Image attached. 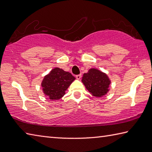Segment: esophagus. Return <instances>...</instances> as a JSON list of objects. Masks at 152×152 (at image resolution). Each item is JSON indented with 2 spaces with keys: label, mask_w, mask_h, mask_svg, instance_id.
Here are the masks:
<instances>
[{
  "label": "esophagus",
  "mask_w": 152,
  "mask_h": 152,
  "mask_svg": "<svg viewBox=\"0 0 152 152\" xmlns=\"http://www.w3.org/2000/svg\"><path fill=\"white\" fill-rule=\"evenodd\" d=\"M81 77H82V76H81V74H78V75H76V78L78 79V80H80V78H81Z\"/></svg>",
  "instance_id": "obj_1"
}]
</instances>
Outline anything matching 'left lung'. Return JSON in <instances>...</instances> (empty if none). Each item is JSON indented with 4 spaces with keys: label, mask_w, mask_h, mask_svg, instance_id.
<instances>
[{
    "label": "left lung",
    "mask_w": 152,
    "mask_h": 152,
    "mask_svg": "<svg viewBox=\"0 0 152 152\" xmlns=\"http://www.w3.org/2000/svg\"><path fill=\"white\" fill-rule=\"evenodd\" d=\"M86 88L96 97H101L109 91L111 81L107 74L96 69H90L84 73L82 80Z\"/></svg>",
    "instance_id": "1"
}]
</instances>
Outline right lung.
<instances>
[{"mask_svg":"<svg viewBox=\"0 0 152 152\" xmlns=\"http://www.w3.org/2000/svg\"><path fill=\"white\" fill-rule=\"evenodd\" d=\"M75 79L70 72L56 67L44 76L41 86L44 95L50 100H59L65 95L67 89Z\"/></svg>","mask_w":152,"mask_h":152,"instance_id":"right-lung-1","label":"right lung"}]
</instances>
